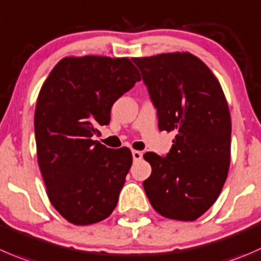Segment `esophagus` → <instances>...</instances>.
I'll return each mask as SVG.
<instances>
[{
  "label": "esophagus",
  "mask_w": 261,
  "mask_h": 261,
  "mask_svg": "<svg viewBox=\"0 0 261 261\" xmlns=\"http://www.w3.org/2000/svg\"><path fill=\"white\" fill-rule=\"evenodd\" d=\"M133 158L135 162L141 161V158H143V153L139 150H133Z\"/></svg>",
  "instance_id": "34e87169"
}]
</instances>
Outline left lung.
Returning <instances> with one entry per match:
<instances>
[{"label": "left lung", "mask_w": 261, "mask_h": 261, "mask_svg": "<svg viewBox=\"0 0 261 261\" xmlns=\"http://www.w3.org/2000/svg\"><path fill=\"white\" fill-rule=\"evenodd\" d=\"M158 112L161 131L176 133L166 156L144 154L143 182L156 213L192 222L218 199L229 169L231 115L218 79L189 52L134 57Z\"/></svg>", "instance_id": "obj_1"}]
</instances>
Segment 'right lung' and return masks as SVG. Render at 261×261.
Instances as JSON below:
<instances>
[{
    "label": "right lung",
    "mask_w": 261,
    "mask_h": 261,
    "mask_svg": "<svg viewBox=\"0 0 261 261\" xmlns=\"http://www.w3.org/2000/svg\"><path fill=\"white\" fill-rule=\"evenodd\" d=\"M128 58L65 57L49 72L34 115L38 164L56 211L76 226L111 216L133 154L93 140L113 103L140 82Z\"/></svg>",
    "instance_id": "add662e5"
}]
</instances>
